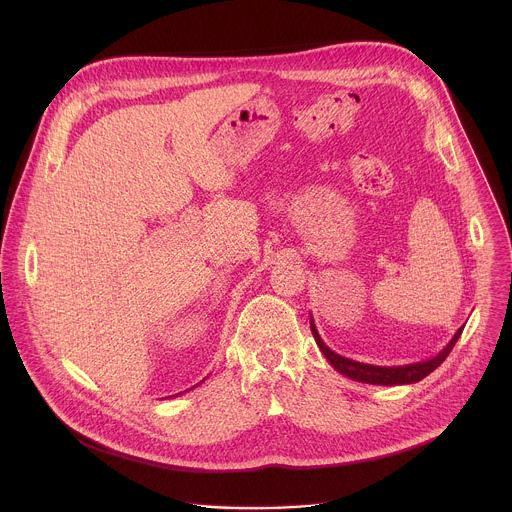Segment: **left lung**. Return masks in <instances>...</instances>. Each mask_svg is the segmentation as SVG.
<instances>
[{
  "mask_svg": "<svg viewBox=\"0 0 512 512\" xmlns=\"http://www.w3.org/2000/svg\"><path fill=\"white\" fill-rule=\"evenodd\" d=\"M311 323V333H313V339L319 347V351L325 355V359L331 363V366L341 372L343 376H349L351 380H357V382H366V384H376V386H400V384H414V382H420L422 378H426L430 372H434L445 359L447 355L451 353V349L455 347L457 339L461 337L463 333V327L457 329V333L451 337V341L439 351L436 357L432 359H426V361H420V363H410V365H398V366H378V365H366V363H359V361H353V359H347V357H341L337 355L335 351H331L321 335L317 333V327H315V321L313 317L309 319Z\"/></svg>",
  "mask_w": 512,
  "mask_h": 512,
  "instance_id": "1",
  "label": "left lung"
}]
</instances>
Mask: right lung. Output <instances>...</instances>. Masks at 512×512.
I'll return each instance as SVG.
<instances>
[{"label":"right lung","mask_w":512,"mask_h":512,"mask_svg":"<svg viewBox=\"0 0 512 512\" xmlns=\"http://www.w3.org/2000/svg\"><path fill=\"white\" fill-rule=\"evenodd\" d=\"M173 396H177V394H173Z\"/></svg>","instance_id":"add662e5"}]
</instances>
